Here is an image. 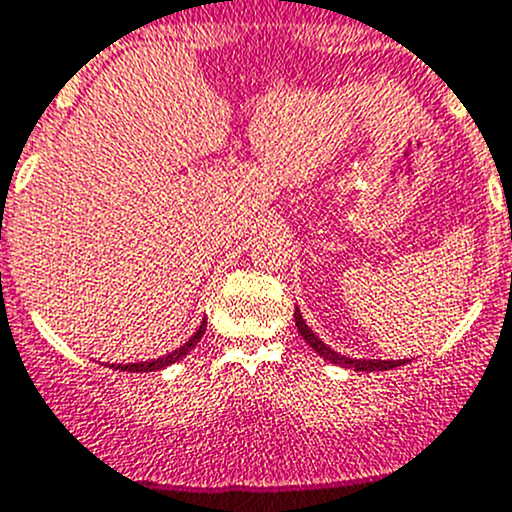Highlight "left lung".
Returning a JSON list of instances; mask_svg holds the SVG:
<instances>
[{"instance_id":"left-lung-1","label":"left lung","mask_w":512,"mask_h":512,"mask_svg":"<svg viewBox=\"0 0 512 512\" xmlns=\"http://www.w3.org/2000/svg\"><path fill=\"white\" fill-rule=\"evenodd\" d=\"M294 321H296V326H299V334L304 337V342L309 344V347L314 349L319 357H324L326 362L339 364V367H349V369H354V372H384V369H394V367H399V364H405L402 359H397V362H387V359H349V357H344V354L334 352L332 347H326V344L321 342L314 332H311L309 326H306L304 316H301L299 309L294 311Z\"/></svg>"}]
</instances>
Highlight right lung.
<instances>
[{
	"label": "right lung",
	"mask_w": 512,
	"mask_h": 512,
	"mask_svg": "<svg viewBox=\"0 0 512 512\" xmlns=\"http://www.w3.org/2000/svg\"><path fill=\"white\" fill-rule=\"evenodd\" d=\"M203 332H206V319L201 321V326H198V332L193 334V337L188 339V342L183 344V347H178V349H175V352L165 354V357H158V359H153V362H140V364H118V367H115V369H123V372H155V369L170 367V364H173V362H178L180 357H186V354L191 352V349L196 347L198 342H201Z\"/></svg>",
	"instance_id": "add662e5"
}]
</instances>
